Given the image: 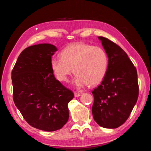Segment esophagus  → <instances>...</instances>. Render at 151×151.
<instances>
[{"label": "esophagus", "mask_w": 151, "mask_h": 151, "mask_svg": "<svg viewBox=\"0 0 151 151\" xmlns=\"http://www.w3.org/2000/svg\"><path fill=\"white\" fill-rule=\"evenodd\" d=\"M75 97H78V96H81V93H76V92H75Z\"/></svg>", "instance_id": "obj_1"}]
</instances>
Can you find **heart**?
<instances>
[{"label": "heart", "instance_id": "b5f03b06", "mask_svg": "<svg viewBox=\"0 0 151 151\" xmlns=\"http://www.w3.org/2000/svg\"><path fill=\"white\" fill-rule=\"evenodd\" d=\"M60 55V58H51L50 66L56 78L60 82H67L75 72L76 76L74 85L81 88L88 84L91 86L99 85L106 75L109 58L101 47L76 42L65 47Z\"/></svg>", "mask_w": 151, "mask_h": 151}]
</instances>
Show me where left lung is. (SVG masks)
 Here are the masks:
<instances>
[{"instance_id":"left-lung-1","label":"left lung","mask_w":151,"mask_h":151,"mask_svg":"<svg viewBox=\"0 0 151 151\" xmlns=\"http://www.w3.org/2000/svg\"><path fill=\"white\" fill-rule=\"evenodd\" d=\"M109 58L108 69L98 87L92 92V112L99 126L116 129L129 118L139 96L136 68L122 48L103 37H99Z\"/></svg>"}]
</instances>
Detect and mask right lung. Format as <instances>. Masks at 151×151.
<instances>
[{
    "label": "right lung",
    "instance_id": "1",
    "mask_svg": "<svg viewBox=\"0 0 151 151\" xmlns=\"http://www.w3.org/2000/svg\"><path fill=\"white\" fill-rule=\"evenodd\" d=\"M55 46L44 43L22 51L12 71L13 100L30 126L45 131L60 129L69 117L74 93L56 79L50 66Z\"/></svg>",
    "mask_w": 151,
    "mask_h": 151
}]
</instances>
